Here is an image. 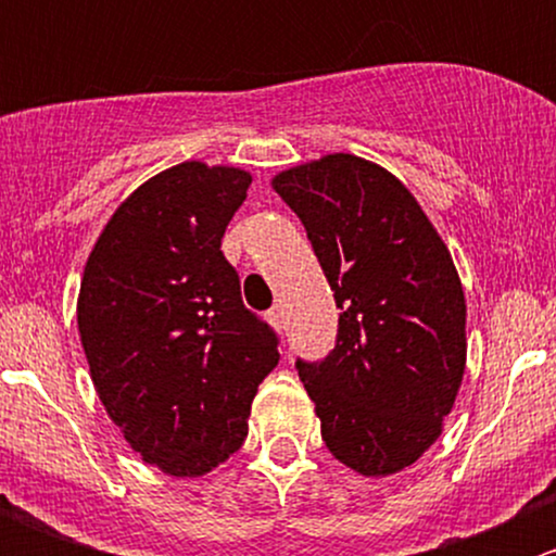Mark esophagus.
I'll list each match as a JSON object with an SVG mask.
<instances>
[{
    "mask_svg": "<svg viewBox=\"0 0 556 556\" xmlns=\"http://www.w3.org/2000/svg\"><path fill=\"white\" fill-rule=\"evenodd\" d=\"M266 319H268V323H271V328L282 330V328H285V312H282V306H274V309L266 314Z\"/></svg>",
    "mask_w": 556,
    "mask_h": 556,
    "instance_id": "1",
    "label": "esophagus"
}]
</instances>
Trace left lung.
<instances>
[{"mask_svg": "<svg viewBox=\"0 0 556 556\" xmlns=\"http://www.w3.org/2000/svg\"><path fill=\"white\" fill-rule=\"evenodd\" d=\"M339 306L323 363L299 361L323 441L355 473L392 476L444 430L465 374V293L450 247L384 166L330 153L274 174Z\"/></svg>", "mask_w": 556, "mask_h": 556, "instance_id": "1", "label": "left lung"}]
</instances>
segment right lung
I'll return each mask as SVG.
<instances>
[{
	"instance_id": "obj_1",
	"label": "right lung",
	"mask_w": 556,
	"mask_h": 556,
	"mask_svg": "<svg viewBox=\"0 0 556 556\" xmlns=\"http://www.w3.org/2000/svg\"><path fill=\"white\" fill-rule=\"evenodd\" d=\"M252 174L182 161L139 185L99 233L77 295L93 387L123 439L166 476H204L247 439L277 336L244 309L220 250Z\"/></svg>"
}]
</instances>
